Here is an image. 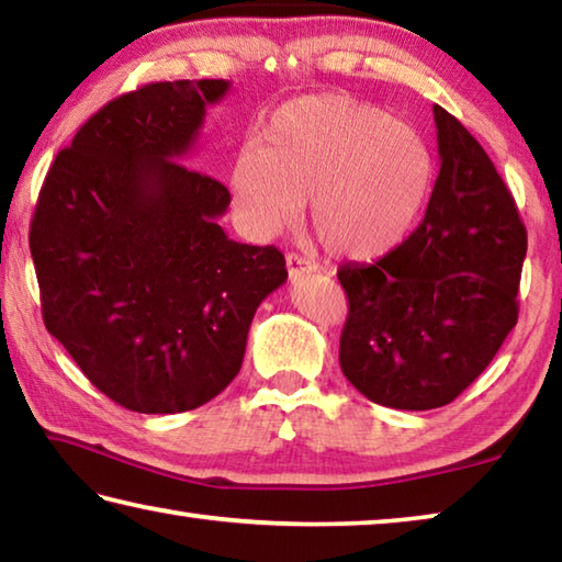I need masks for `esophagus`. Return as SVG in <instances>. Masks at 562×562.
Listing matches in <instances>:
<instances>
[{
	"instance_id": "34e87169",
	"label": "esophagus",
	"mask_w": 562,
	"mask_h": 562,
	"mask_svg": "<svg viewBox=\"0 0 562 562\" xmlns=\"http://www.w3.org/2000/svg\"><path fill=\"white\" fill-rule=\"evenodd\" d=\"M315 270H317V265L312 262V260H307V258H302L300 252H290L288 255V272H290V278H300V274L315 272Z\"/></svg>"
}]
</instances>
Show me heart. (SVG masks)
Returning a JSON list of instances; mask_svg holds the SVG:
<instances>
[{
	"instance_id": "obj_1",
	"label": "heart",
	"mask_w": 562,
	"mask_h": 562,
	"mask_svg": "<svg viewBox=\"0 0 562 562\" xmlns=\"http://www.w3.org/2000/svg\"><path fill=\"white\" fill-rule=\"evenodd\" d=\"M431 176L412 126L345 93H315L274 111L262 146L235 156L231 183L255 231H288L312 195L319 243L337 258L372 260L412 231Z\"/></svg>"
}]
</instances>
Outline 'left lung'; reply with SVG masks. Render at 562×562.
<instances>
[{"instance_id":"left-lung-1","label":"left lung","mask_w":562,"mask_h":562,"mask_svg":"<svg viewBox=\"0 0 562 562\" xmlns=\"http://www.w3.org/2000/svg\"><path fill=\"white\" fill-rule=\"evenodd\" d=\"M441 170L422 225L374 265H341L349 315L339 367L369 402L451 404L518 322L528 235L496 166L463 123L434 106Z\"/></svg>"}]
</instances>
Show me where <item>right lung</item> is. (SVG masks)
<instances>
[{
    "instance_id": "add662e5",
    "label": "right lung",
    "mask_w": 562,
    "mask_h": 562,
    "mask_svg": "<svg viewBox=\"0 0 562 562\" xmlns=\"http://www.w3.org/2000/svg\"><path fill=\"white\" fill-rule=\"evenodd\" d=\"M227 89L158 81L109 101L59 150L34 207L44 325L131 412H190L221 394L255 310L288 280L278 247L217 225L231 205L221 180L178 160Z\"/></svg>"
}]
</instances>
